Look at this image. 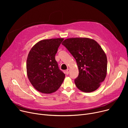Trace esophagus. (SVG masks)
<instances>
[{
  "label": "esophagus",
  "mask_w": 128,
  "mask_h": 128,
  "mask_svg": "<svg viewBox=\"0 0 128 128\" xmlns=\"http://www.w3.org/2000/svg\"><path fill=\"white\" fill-rule=\"evenodd\" d=\"M70 70L69 68L66 70V74L67 75H68V74H69V73H70Z\"/></svg>",
  "instance_id": "34e87169"
}]
</instances>
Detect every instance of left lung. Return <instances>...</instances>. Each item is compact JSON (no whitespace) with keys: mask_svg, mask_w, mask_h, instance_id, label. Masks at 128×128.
Wrapping results in <instances>:
<instances>
[{"mask_svg":"<svg viewBox=\"0 0 128 128\" xmlns=\"http://www.w3.org/2000/svg\"><path fill=\"white\" fill-rule=\"evenodd\" d=\"M75 58L79 75L77 88L84 92L96 90L105 78L107 60L105 52L95 40L86 38L66 39L62 43Z\"/></svg>","mask_w":128,"mask_h":128,"instance_id":"8db88e82","label":"left lung"}]
</instances>
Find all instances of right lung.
<instances>
[{"label":"right lung","mask_w":128,"mask_h":128,"mask_svg":"<svg viewBox=\"0 0 128 128\" xmlns=\"http://www.w3.org/2000/svg\"><path fill=\"white\" fill-rule=\"evenodd\" d=\"M63 38L42 40L30 50L26 62L27 74L32 86L38 91L49 94L56 91L65 77L55 56Z\"/></svg>","instance_id":"1"}]
</instances>
